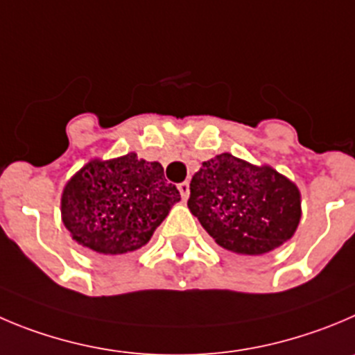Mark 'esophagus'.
<instances>
[{
  "mask_svg": "<svg viewBox=\"0 0 355 355\" xmlns=\"http://www.w3.org/2000/svg\"><path fill=\"white\" fill-rule=\"evenodd\" d=\"M178 191H180V196L182 200H187L189 198V182H182V184H178Z\"/></svg>",
  "mask_w": 355,
  "mask_h": 355,
  "instance_id": "obj_1",
  "label": "esophagus"
}]
</instances>
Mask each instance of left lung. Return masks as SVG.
Segmentation results:
<instances>
[{"mask_svg": "<svg viewBox=\"0 0 355 355\" xmlns=\"http://www.w3.org/2000/svg\"><path fill=\"white\" fill-rule=\"evenodd\" d=\"M187 207L218 247L263 256L294 236L301 193L275 168L223 152L194 173Z\"/></svg>", "mask_w": 355, "mask_h": 355, "instance_id": "1", "label": "left lung"}]
</instances>
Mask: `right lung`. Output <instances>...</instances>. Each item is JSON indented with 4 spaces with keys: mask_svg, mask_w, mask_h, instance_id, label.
I'll return each instance as SVG.
<instances>
[{
    "mask_svg": "<svg viewBox=\"0 0 355 355\" xmlns=\"http://www.w3.org/2000/svg\"><path fill=\"white\" fill-rule=\"evenodd\" d=\"M180 193L157 161L135 152L91 159L66 182L61 218L71 238L103 256H122L148 243Z\"/></svg>",
    "mask_w": 355,
    "mask_h": 355,
    "instance_id": "right-lung-1",
    "label": "right lung"
}]
</instances>
